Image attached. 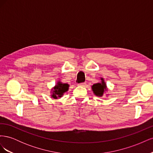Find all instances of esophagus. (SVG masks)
Wrapping results in <instances>:
<instances>
[{
	"mask_svg": "<svg viewBox=\"0 0 153 153\" xmlns=\"http://www.w3.org/2000/svg\"><path fill=\"white\" fill-rule=\"evenodd\" d=\"M79 86H81V87H84L85 85H86V83L85 82H83V83H80V84H78Z\"/></svg>",
	"mask_w": 153,
	"mask_h": 153,
	"instance_id": "obj_1",
	"label": "esophagus"
}]
</instances>
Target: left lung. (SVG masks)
<instances>
[{"instance_id": "obj_1", "label": "left lung", "mask_w": 153, "mask_h": 153, "mask_svg": "<svg viewBox=\"0 0 153 153\" xmlns=\"http://www.w3.org/2000/svg\"><path fill=\"white\" fill-rule=\"evenodd\" d=\"M101 82L97 83L92 86V89L96 96H102L105 91L106 90V85L103 78H101Z\"/></svg>"}]
</instances>
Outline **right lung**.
<instances>
[{
  "label": "right lung",
  "mask_w": 153,
  "mask_h": 153,
  "mask_svg": "<svg viewBox=\"0 0 153 153\" xmlns=\"http://www.w3.org/2000/svg\"><path fill=\"white\" fill-rule=\"evenodd\" d=\"M69 85L68 84H63L61 82H58L57 84L52 89V96L53 99H57L61 98L63 94L68 91Z\"/></svg>",
  "instance_id": "obj_1"
}]
</instances>
